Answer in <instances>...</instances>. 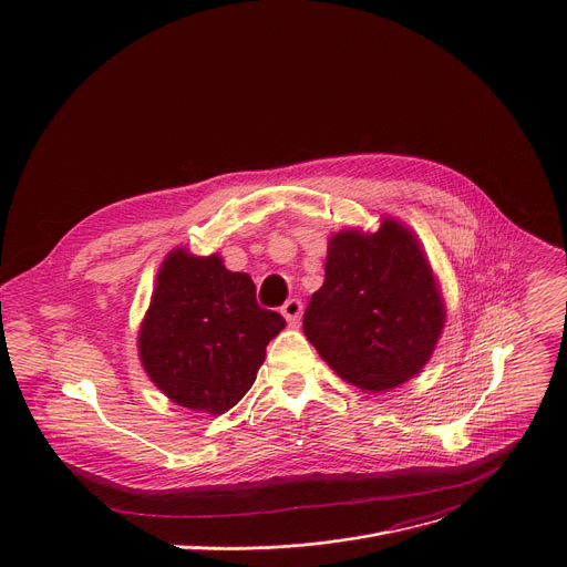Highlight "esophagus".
Masks as SVG:
<instances>
[{
	"label": "esophagus",
	"instance_id": "obj_1",
	"mask_svg": "<svg viewBox=\"0 0 567 567\" xmlns=\"http://www.w3.org/2000/svg\"><path fill=\"white\" fill-rule=\"evenodd\" d=\"M280 312L285 315V319H287L289 323H296V321H299L301 312H303V303H301V299H289V301H285V306L280 308Z\"/></svg>",
	"mask_w": 567,
	"mask_h": 567
}]
</instances>
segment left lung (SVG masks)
<instances>
[{
    "instance_id": "8db88e82",
    "label": "left lung",
    "mask_w": 567,
    "mask_h": 567,
    "mask_svg": "<svg viewBox=\"0 0 567 567\" xmlns=\"http://www.w3.org/2000/svg\"><path fill=\"white\" fill-rule=\"evenodd\" d=\"M443 303L419 241L400 223L342 231L329 244L326 280L303 315L321 359L363 391H391L419 372L443 329Z\"/></svg>"
}]
</instances>
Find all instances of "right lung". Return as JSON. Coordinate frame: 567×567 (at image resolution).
<instances>
[{"label": "right lung", "mask_w": 567, "mask_h": 567, "mask_svg": "<svg viewBox=\"0 0 567 567\" xmlns=\"http://www.w3.org/2000/svg\"><path fill=\"white\" fill-rule=\"evenodd\" d=\"M282 329L280 312L259 308L250 276L227 271L218 255L174 250L158 271L140 355L172 402L225 413L250 391Z\"/></svg>", "instance_id": "1"}]
</instances>
